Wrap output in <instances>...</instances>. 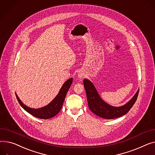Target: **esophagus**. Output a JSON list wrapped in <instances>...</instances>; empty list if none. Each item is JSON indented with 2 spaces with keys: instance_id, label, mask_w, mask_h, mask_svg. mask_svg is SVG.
<instances>
[{
  "instance_id": "1",
  "label": "esophagus",
  "mask_w": 155,
  "mask_h": 155,
  "mask_svg": "<svg viewBox=\"0 0 155 155\" xmlns=\"http://www.w3.org/2000/svg\"><path fill=\"white\" fill-rule=\"evenodd\" d=\"M78 77L80 78H82L84 77V74L81 73V72H79L78 73Z\"/></svg>"
}]
</instances>
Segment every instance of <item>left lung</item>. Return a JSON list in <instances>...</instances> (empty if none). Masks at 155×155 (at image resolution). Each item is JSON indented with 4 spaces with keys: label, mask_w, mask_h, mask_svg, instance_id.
I'll return each instance as SVG.
<instances>
[{
    "label": "left lung",
    "mask_w": 155,
    "mask_h": 155,
    "mask_svg": "<svg viewBox=\"0 0 155 155\" xmlns=\"http://www.w3.org/2000/svg\"><path fill=\"white\" fill-rule=\"evenodd\" d=\"M84 85L86 91L88 107L91 112L96 115L105 119H113L124 115L129 111L137 100L139 90L127 104L115 107L111 106L103 100L91 82L84 80Z\"/></svg>",
    "instance_id": "obj_1"
}]
</instances>
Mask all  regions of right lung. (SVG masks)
Wrapping results in <instances>:
<instances>
[{"label": "right lung", "instance_id": "1", "mask_svg": "<svg viewBox=\"0 0 155 155\" xmlns=\"http://www.w3.org/2000/svg\"><path fill=\"white\" fill-rule=\"evenodd\" d=\"M72 82H73V78H70L67 80L60 88V91L56 97L48 105L38 109L31 108L27 107L20 101L18 96L17 95H15L20 105L30 115L38 118L47 120L52 118L58 114L61 107H62L67 93L70 87Z\"/></svg>", "mask_w": 155, "mask_h": 155}]
</instances>
